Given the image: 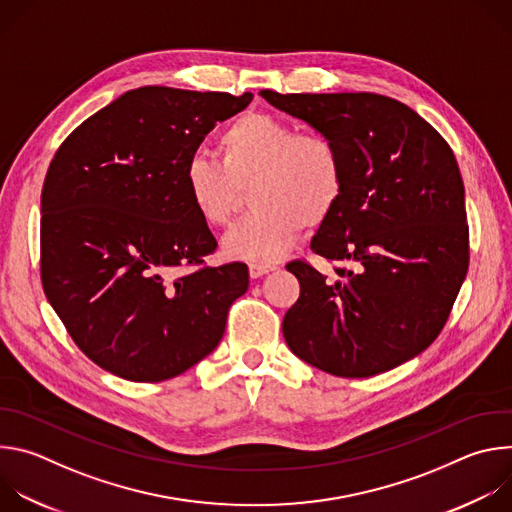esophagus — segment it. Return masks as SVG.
<instances>
[{"label": "esophagus", "mask_w": 512, "mask_h": 512, "mask_svg": "<svg viewBox=\"0 0 512 512\" xmlns=\"http://www.w3.org/2000/svg\"><path fill=\"white\" fill-rule=\"evenodd\" d=\"M275 269V265H271V263H249V275L253 277V279H257V277H261V275H265V273H269V271H273Z\"/></svg>", "instance_id": "obj_1"}]
</instances>
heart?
<instances>
[{"label": "heart", "instance_id": "1", "mask_svg": "<svg viewBox=\"0 0 512 512\" xmlns=\"http://www.w3.org/2000/svg\"><path fill=\"white\" fill-rule=\"evenodd\" d=\"M218 162L194 156L184 168V188L200 221L225 227L249 190L255 208L223 239L229 259L271 263L334 212L344 192V162L336 141L318 131L259 111L233 119L216 137Z\"/></svg>", "mask_w": 512, "mask_h": 512}]
</instances>
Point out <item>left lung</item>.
<instances>
[{
	"mask_svg": "<svg viewBox=\"0 0 512 512\" xmlns=\"http://www.w3.org/2000/svg\"><path fill=\"white\" fill-rule=\"evenodd\" d=\"M336 141L344 192L310 249L348 263L328 279L287 263L300 298L283 338L312 367L364 379L411 360L442 332L468 271L464 182L448 141L375 93H259Z\"/></svg>",
	"mask_w": 512,
	"mask_h": 512,
	"instance_id": "8db88e82",
	"label": "left lung"
}]
</instances>
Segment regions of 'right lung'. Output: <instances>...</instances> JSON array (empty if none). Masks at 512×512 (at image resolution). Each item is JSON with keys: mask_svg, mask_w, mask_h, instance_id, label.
Returning <instances> with one entry per match:
<instances>
[{"mask_svg": "<svg viewBox=\"0 0 512 512\" xmlns=\"http://www.w3.org/2000/svg\"><path fill=\"white\" fill-rule=\"evenodd\" d=\"M251 99L127 91L72 131L50 162L40 202L44 294L101 369L158 383L221 342L249 269L204 265L216 239L188 200L184 168L204 135ZM178 268L191 271L176 278Z\"/></svg>", "mask_w": 512, "mask_h": 512, "instance_id": "right-lung-1", "label": "right lung"}]
</instances>
